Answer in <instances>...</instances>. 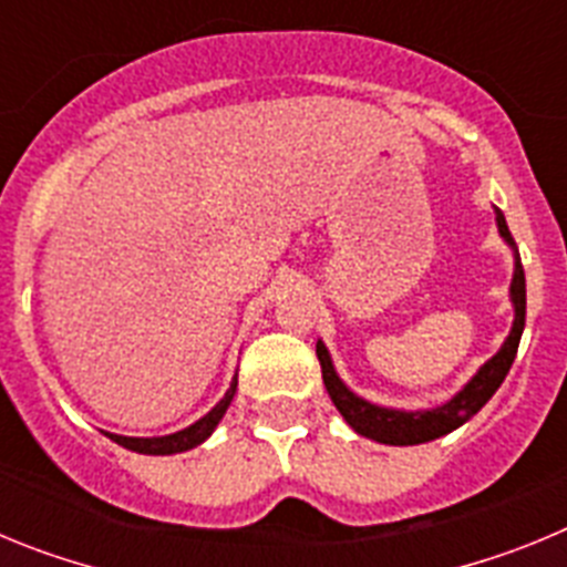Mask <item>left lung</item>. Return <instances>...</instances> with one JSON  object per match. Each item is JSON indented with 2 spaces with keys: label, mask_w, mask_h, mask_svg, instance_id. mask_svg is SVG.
Wrapping results in <instances>:
<instances>
[{
  "label": "left lung",
  "mask_w": 567,
  "mask_h": 567,
  "mask_svg": "<svg viewBox=\"0 0 567 567\" xmlns=\"http://www.w3.org/2000/svg\"><path fill=\"white\" fill-rule=\"evenodd\" d=\"M494 215H497L499 238L514 249V278H511L514 323H511V332L508 338H505V343L499 346V352L491 360H485L477 369V374H474L452 400H445L437 409H420V412H405V409H389V405L369 403V400L354 394L352 389L338 378V372H334L332 365V354H329V349L323 346V340H318L315 352H318L320 372H323V385H327L334 409L343 414L346 423L352 425L358 434L385 445L429 443V440L443 437V434L454 432V429H460L463 423H468V420L494 398V392H497L499 385H503L511 363L517 358V346L525 329V272L523 264H519L517 244H514V238H511L508 233V224H505L503 209L494 207Z\"/></svg>",
  "instance_id": "obj_1"
}]
</instances>
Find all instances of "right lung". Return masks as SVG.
Segmentation results:
<instances>
[{
  "label": "right lung",
  "mask_w": 567,
  "mask_h": 567,
  "mask_svg": "<svg viewBox=\"0 0 567 567\" xmlns=\"http://www.w3.org/2000/svg\"><path fill=\"white\" fill-rule=\"evenodd\" d=\"M235 389H238V378H233L227 394H224V398L218 400V403H215L202 420H195L193 425H187V429H182V432L164 434V437H124V434H110V432L104 434H107L113 443L124 445V449L138 454H155V457H164V454L189 452V449H195V445H202L204 440L215 432V425L221 423V417L227 414L229 403H233L235 398Z\"/></svg>",
  "instance_id": "1"
}]
</instances>
